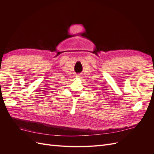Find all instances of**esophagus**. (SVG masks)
I'll list each match as a JSON object with an SVG mask.
<instances>
[{
	"label": "esophagus",
	"mask_w": 154,
	"mask_h": 154,
	"mask_svg": "<svg viewBox=\"0 0 154 154\" xmlns=\"http://www.w3.org/2000/svg\"><path fill=\"white\" fill-rule=\"evenodd\" d=\"M82 75H83V74H76V77L82 78Z\"/></svg>",
	"instance_id": "esophagus-1"
}]
</instances>
